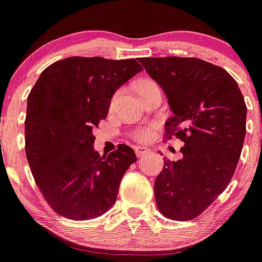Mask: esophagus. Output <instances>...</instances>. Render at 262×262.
<instances>
[{
    "instance_id": "1",
    "label": "esophagus",
    "mask_w": 262,
    "mask_h": 262,
    "mask_svg": "<svg viewBox=\"0 0 262 262\" xmlns=\"http://www.w3.org/2000/svg\"><path fill=\"white\" fill-rule=\"evenodd\" d=\"M134 150H136L137 157H142V156H144L148 152V149L146 147H139V146L134 147Z\"/></svg>"
}]
</instances>
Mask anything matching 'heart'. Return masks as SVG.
I'll list each match as a JSON object with an SVG mask.
<instances>
[{
	"label": "heart",
	"mask_w": 262,
	"mask_h": 262,
	"mask_svg": "<svg viewBox=\"0 0 262 262\" xmlns=\"http://www.w3.org/2000/svg\"><path fill=\"white\" fill-rule=\"evenodd\" d=\"M152 84H155V83H153V82H150V81H142V82H139L138 91L142 92L144 89H146V87L152 86ZM118 97H119V92H116V94L114 95V97H113V100H112V106L115 104L116 100H118ZM149 134H150L149 130H142V132H139V133H137V138L141 139V141H144V139H147L148 137H149Z\"/></svg>",
	"instance_id": "b5f03b06"
}]
</instances>
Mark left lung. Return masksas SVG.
Here are the masks:
<instances>
[{"mask_svg":"<svg viewBox=\"0 0 262 262\" xmlns=\"http://www.w3.org/2000/svg\"><path fill=\"white\" fill-rule=\"evenodd\" d=\"M142 66L163 90L172 116L166 136L185 143L179 161L165 160L155 181L160 212L191 221L224 191L236 171L246 136L245 99L223 68L198 58H143Z\"/></svg>","mask_w":262,"mask_h":262,"instance_id":"1","label":"left lung"}]
</instances>
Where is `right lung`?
Wrapping results in <instances>:
<instances>
[{
	"instance_id": "add662e5",
	"label": "right lung",
	"mask_w": 262,
	"mask_h": 262,
	"mask_svg": "<svg viewBox=\"0 0 262 262\" xmlns=\"http://www.w3.org/2000/svg\"><path fill=\"white\" fill-rule=\"evenodd\" d=\"M141 71L136 59L71 57L46 68L31 89L26 157L44 199L60 215L86 221L115 203L136 153L120 144L101 157L92 130L107 116L116 90Z\"/></svg>"
}]
</instances>
